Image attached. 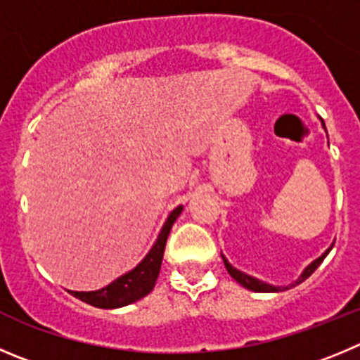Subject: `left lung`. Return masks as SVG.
Listing matches in <instances>:
<instances>
[{"label":"left lung","mask_w":360,"mask_h":360,"mask_svg":"<svg viewBox=\"0 0 360 360\" xmlns=\"http://www.w3.org/2000/svg\"><path fill=\"white\" fill-rule=\"evenodd\" d=\"M332 248V247H330ZM330 248H328V250H325L323 252V256H320L318 257L316 261H312L311 264H309L307 268H305L304 270V274L300 275V278H298L297 282H295V284H291V286H297V284H300V282H304L305 278L307 277H311V274L314 270H316L318 266H320L321 264V261L325 259V257H327V254L328 252H330ZM221 259H224V264H226V268H227V271H229V275L231 277L234 278V281L236 282H240L241 286L243 288H247V290H250V291H257V293H275V291H281V290H290L291 286H284V288H277V286H270V284H266V282H261V281H257V278H254V277H250V275H247V274H243V271H240V270H236V268L234 266H231L229 264V261L226 259V257L221 256Z\"/></svg>","instance_id":"1"}]
</instances>
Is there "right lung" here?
I'll list each match as a JSON object with an SVG mask.
<instances>
[{
    "label": "right lung",
    "mask_w": 360,
    "mask_h": 360,
    "mask_svg": "<svg viewBox=\"0 0 360 360\" xmlns=\"http://www.w3.org/2000/svg\"><path fill=\"white\" fill-rule=\"evenodd\" d=\"M183 211V206H177L172 213L169 214L165 226L161 227V233L158 234L156 243L153 245V248L149 250L146 257L142 259V263L139 266H134L133 270L124 274L122 277H119L117 281H113L112 284H108L103 290L97 291H69L72 297L79 298L85 304L94 305V307L99 309H117L124 307V305H129L133 302L140 300L146 295H149L153 291L154 284L158 281V275H160L161 268V259H163L165 245H167V238H169L170 229H172L174 221L177 220V217Z\"/></svg>",
    "instance_id": "obj_1"
}]
</instances>
